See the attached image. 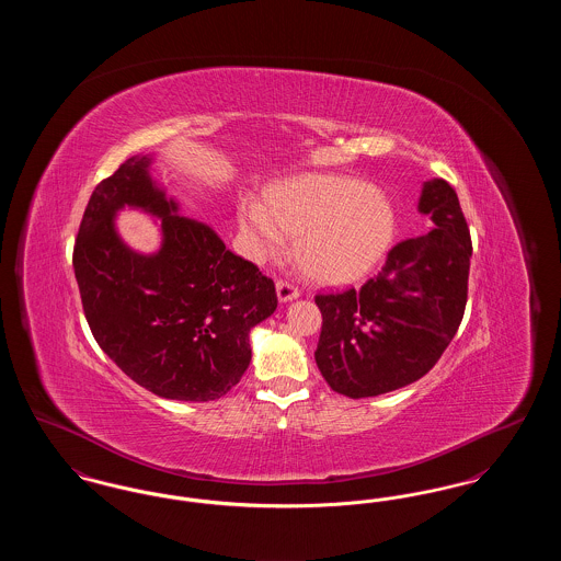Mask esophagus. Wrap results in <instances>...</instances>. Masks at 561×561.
Masks as SVG:
<instances>
[{"mask_svg":"<svg viewBox=\"0 0 561 561\" xmlns=\"http://www.w3.org/2000/svg\"><path fill=\"white\" fill-rule=\"evenodd\" d=\"M275 290H277L279 302H288V300H294V298L300 296L298 286H294L290 282H284V279H279V282L275 284Z\"/></svg>","mask_w":561,"mask_h":561,"instance_id":"1","label":"esophagus"}]
</instances>
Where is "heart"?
I'll return each instance as SVG.
<instances>
[{
	"mask_svg": "<svg viewBox=\"0 0 561 561\" xmlns=\"http://www.w3.org/2000/svg\"><path fill=\"white\" fill-rule=\"evenodd\" d=\"M241 233L256 256L284 248L298 236L296 256L318 282L347 284L366 277L396 238L391 199L351 176L307 174L268 188L265 206L243 199Z\"/></svg>",
	"mask_w": 561,
	"mask_h": 561,
	"instance_id": "obj_1",
	"label": "heart"
}]
</instances>
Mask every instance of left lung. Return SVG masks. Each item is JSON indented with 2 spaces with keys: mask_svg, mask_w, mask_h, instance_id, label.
<instances>
[{
  "mask_svg": "<svg viewBox=\"0 0 561 561\" xmlns=\"http://www.w3.org/2000/svg\"><path fill=\"white\" fill-rule=\"evenodd\" d=\"M419 210L435 229L393 245L359 290L316 296V362L341 396L374 398L423 378L462 321L473 245L458 195L444 179H433Z\"/></svg>",
  "mask_w": 561,
  "mask_h": 561,
  "instance_id": "1",
  "label": "left lung"
}]
</instances>
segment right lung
<instances>
[{
	"mask_svg": "<svg viewBox=\"0 0 561 561\" xmlns=\"http://www.w3.org/2000/svg\"><path fill=\"white\" fill-rule=\"evenodd\" d=\"M149 163L134 156L92 191L73 248L83 316L136 385L165 400H218L252 359L250 330L275 311V284L208 225L181 216ZM124 205L162 218L156 255L118 240L114 214Z\"/></svg>",
	"mask_w": 561,
	"mask_h": 561,
	"instance_id": "1",
	"label": "right lung"
}]
</instances>
